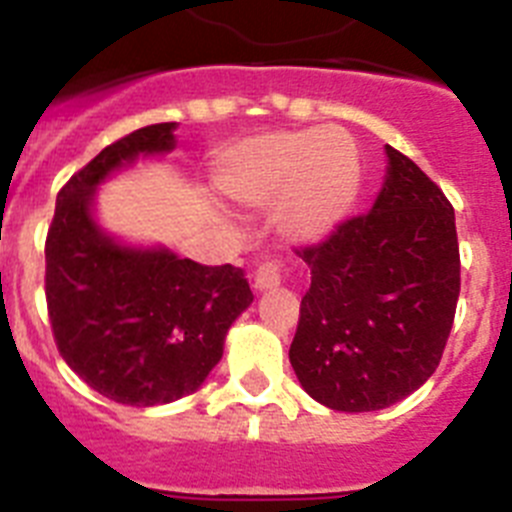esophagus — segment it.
<instances>
[{
  "mask_svg": "<svg viewBox=\"0 0 512 512\" xmlns=\"http://www.w3.org/2000/svg\"><path fill=\"white\" fill-rule=\"evenodd\" d=\"M282 284V274H279V264L277 261H266L256 269L253 274V287L256 292H271V289H277Z\"/></svg>",
  "mask_w": 512,
  "mask_h": 512,
  "instance_id": "obj_1",
  "label": "esophagus"
}]
</instances>
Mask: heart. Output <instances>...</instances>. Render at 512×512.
<instances>
[{
	"label": "heart",
	"mask_w": 512,
	"mask_h": 512,
	"mask_svg": "<svg viewBox=\"0 0 512 512\" xmlns=\"http://www.w3.org/2000/svg\"><path fill=\"white\" fill-rule=\"evenodd\" d=\"M361 164L343 128L271 130L230 148L217 189L241 207L279 202L277 223L289 241H325L359 197Z\"/></svg>",
	"instance_id": "obj_1"
}]
</instances>
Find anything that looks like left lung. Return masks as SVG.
<instances>
[{
	"label": "left lung",
	"mask_w": 512,
	"mask_h": 512,
	"mask_svg": "<svg viewBox=\"0 0 512 512\" xmlns=\"http://www.w3.org/2000/svg\"><path fill=\"white\" fill-rule=\"evenodd\" d=\"M372 210L320 246L289 361L302 390L341 413L390 408L428 382L459 300L454 207L392 146Z\"/></svg>",
	"instance_id": "obj_1"
}]
</instances>
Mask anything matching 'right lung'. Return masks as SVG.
Segmentation results:
<instances>
[{
	"label": "right lung",
	"mask_w": 512,
	"mask_h": 512,
	"mask_svg": "<svg viewBox=\"0 0 512 512\" xmlns=\"http://www.w3.org/2000/svg\"><path fill=\"white\" fill-rule=\"evenodd\" d=\"M158 122L104 148L56 197L45 241V300L66 364L107 400L153 408L200 390L223 359L230 325L253 302L246 271L179 259L171 248L115 238L97 194L138 158L176 148Z\"/></svg>",
	"instance_id": "add662e5"
}]
</instances>
